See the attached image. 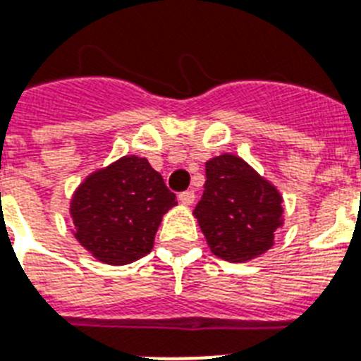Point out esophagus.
I'll use <instances>...</instances> for the list:
<instances>
[{
    "instance_id": "1",
    "label": "esophagus",
    "mask_w": 361,
    "mask_h": 361,
    "mask_svg": "<svg viewBox=\"0 0 361 361\" xmlns=\"http://www.w3.org/2000/svg\"><path fill=\"white\" fill-rule=\"evenodd\" d=\"M195 198H196L195 190H183V192H180V195H178V200H180L183 205H190L192 202H195Z\"/></svg>"
}]
</instances>
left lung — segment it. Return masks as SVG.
<instances>
[{"mask_svg":"<svg viewBox=\"0 0 361 361\" xmlns=\"http://www.w3.org/2000/svg\"><path fill=\"white\" fill-rule=\"evenodd\" d=\"M205 185L195 216L214 255L246 262L274 246L283 226V198L244 159L231 154L205 163Z\"/></svg>","mask_w":361,"mask_h":361,"instance_id":"obj_1","label":"left lung"}]
</instances>
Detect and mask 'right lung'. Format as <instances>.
Instances as JSON below:
<instances>
[{
    "mask_svg": "<svg viewBox=\"0 0 361 361\" xmlns=\"http://www.w3.org/2000/svg\"><path fill=\"white\" fill-rule=\"evenodd\" d=\"M176 204L145 157L124 156L77 189L71 200L75 237L106 264H130L150 253L163 214Z\"/></svg>",
    "mask_w": 361,
    "mask_h": 361,
    "instance_id": "right-lung-1",
    "label": "right lung"
}]
</instances>
